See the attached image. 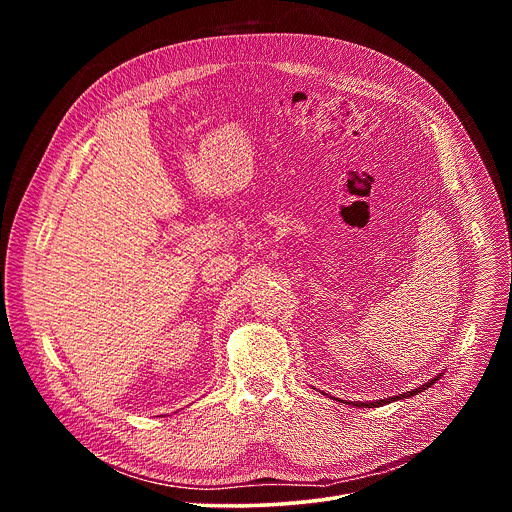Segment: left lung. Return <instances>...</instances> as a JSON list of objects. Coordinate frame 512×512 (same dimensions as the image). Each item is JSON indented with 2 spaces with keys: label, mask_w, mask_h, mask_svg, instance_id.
Segmentation results:
<instances>
[{
  "label": "left lung",
  "mask_w": 512,
  "mask_h": 512,
  "mask_svg": "<svg viewBox=\"0 0 512 512\" xmlns=\"http://www.w3.org/2000/svg\"><path fill=\"white\" fill-rule=\"evenodd\" d=\"M442 377V375H440ZM440 377H435L433 381H429V383H425V385H421L419 389H413V391H407V393H403V395H399V397H391V399H381V401H375V403H352V405H356V407H381V405H387V403H391V401H397V399H407V397H413V395H417V393H421V391H425L427 387H431L435 381H440Z\"/></svg>",
  "instance_id": "1"
}]
</instances>
